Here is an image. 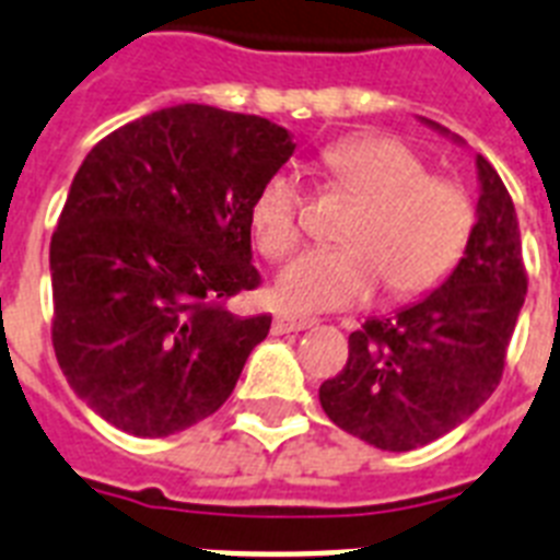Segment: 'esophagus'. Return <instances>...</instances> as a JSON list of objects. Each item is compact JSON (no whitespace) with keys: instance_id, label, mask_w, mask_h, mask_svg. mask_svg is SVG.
<instances>
[{"instance_id":"obj_1","label":"esophagus","mask_w":560,"mask_h":560,"mask_svg":"<svg viewBox=\"0 0 560 560\" xmlns=\"http://www.w3.org/2000/svg\"><path fill=\"white\" fill-rule=\"evenodd\" d=\"M316 325V319L311 316H295V313H276L272 319V334H295V330H307V327Z\"/></svg>"}]
</instances>
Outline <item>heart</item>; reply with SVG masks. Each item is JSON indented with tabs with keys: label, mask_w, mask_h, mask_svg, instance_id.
Listing matches in <instances>:
<instances>
[{
	"label": "heart",
	"mask_w": 560,
	"mask_h": 560,
	"mask_svg": "<svg viewBox=\"0 0 560 560\" xmlns=\"http://www.w3.org/2000/svg\"><path fill=\"white\" fill-rule=\"evenodd\" d=\"M327 175L362 198L345 226L348 247L307 249L276 279L281 307L336 311L365 302L385 288L411 299L443 284L460 265L475 233V203L463 186L431 177L420 154L394 138H351L322 154ZM304 195L295 170L272 172L258 189L249 224L267 258L299 244Z\"/></svg>",
	"instance_id": "1"
}]
</instances>
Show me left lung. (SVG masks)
<instances>
[{
    "label": "left lung",
    "mask_w": 560,
    "mask_h": 560,
    "mask_svg": "<svg viewBox=\"0 0 560 560\" xmlns=\"http://www.w3.org/2000/svg\"><path fill=\"white\" fill-rule=\"evenodd\" d=\"M420 122L463 147L440 122ZM475 166L477 221L460 265L429 295L353 330L348 365L319 388L327 417L383 452L434 443L501 383L526 272L515 203L492 163L477 154Z\"/></svg>",
    "instance_id": "8db88e82"
}]
</instances>
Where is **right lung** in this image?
<instances>
[{"label": "right lung", "mask_w": 560, "mask_h": 560, "mask_svg": "<svg viewBox=\"0 0 560 560\" xmlns=\"http://www.w3.org/2000/svg\"><path fill=\"white\" fill-rule=\"evenodd\" d=\"M295 152L284 126L180 103L85 154L51 238L54 351L85 406L135 438H170L224 406L270 316L249 209Z\"/></svg>", "instance_id": "add662e5"}]
</instances>
